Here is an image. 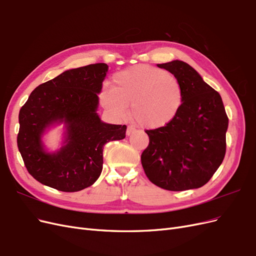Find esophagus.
Listing matches in <instances>:
<instances>
[{
  "instance_id": "obj_1",
  "label": "esophagus",
  "mask_w": 256,
  "mask_h": 256,
  "mask_svg": "<svg viewBox=\"0 0 256 256\" xmlns=\"http://www.w3.org/2000/svg\"><path fill=\"white\" fill-rule=\"evenodd\" d=\"M136 132V130L133 128V126H128V130H126V136H130L133 135Z\"/></svg>"
}]
</instances>
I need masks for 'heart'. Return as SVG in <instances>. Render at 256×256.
Segmentation results:
<instances>
[{"mask_svg":"<svg viewBox=\"0 0 256 256\" xmlns=\"http://www.w3.org/2000/svg\"><path fill=\"white\" fill-rule=\"evenodd\" d=\"M114 88L104 86L101 104L116 117H124L130 104V116L138 126L160 128L171 123L184 103L182 85L168 72L140 64L117 72Z\"/></svg>","mask_w":256,"mask_h":256,"instance_id":"obj_1","label":"heart"}]
</instances>
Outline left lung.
<instances>
[{
    "label": "left lung",
    "instance_id": "8db88e82",
    "mask_svg": "<svg viewBox=\"0 0 256 256\" xmlns=\"http://www.w3.org/2000/svg\"><path fill=\"white\" fill-rule=\"evenodd\" d=\"M157 66L180 81L184 103L171 123L146 132L150 144L141 164L150 180L164 190L200 188L210 180L226 154L229 119L222 97L184 61Z\"/></svg>",
    "mask_w": 256,
    "mask_h": 256
}]
</instances>
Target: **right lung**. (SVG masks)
<instances>
[{
  "label": "right lung",
  "mask_w": 256,
  "mask_h": 256,
  "mask_svg": "<svg viewBox=\"0 0 256 256\" xmlns=\"http://www.w3.org/2000/svg\"><path fill=\"white\" fill-rule=\"evenodd\" d=\"M106 63L68 70L32 90L20 110L18 148L36 180L62 192H78L96 182L103 168V148L126 138V126L110 124L98 115ZM64 126L59 149L42 138Z\"/></svg>",
  "instance_id": "1"
}]
</instances>
